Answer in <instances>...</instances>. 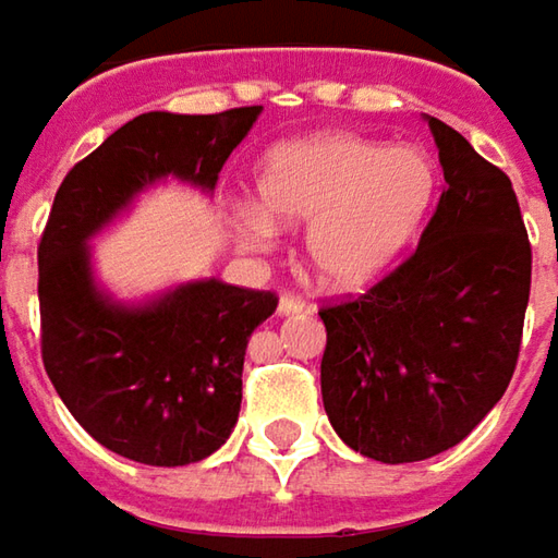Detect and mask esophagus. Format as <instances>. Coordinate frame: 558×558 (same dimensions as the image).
<instances>
[{"mask_svg": "<svg viewBox=\"0 0 558 558\" xmlns=\"http://www.w3.org/2000/svg\"><path fill=\"white\" fill-rule=\"evenodd\" d=\"M304 311H307V304H304L301 298H294V294H282V298H279V307H276L279 316H294V313Z\"/></svg>", "mask_w": 558, "mask_h": 558, "instance_id": "obj_1", "label": "esophagus"}]
</instances>
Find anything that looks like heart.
<instances>
[{
    "label": "heart",
    "instance_id": "1",
    "mask_svg": "<svg viewBox=\"0 0 558 558\" xmlns=\"http://www.w3.org/2000/svg\"><path fill=\"white\" fill-rule=\"evenodd\" d=\"M438 192V167L418 145L356 133H313L269 148L257 167L260 204L235 217L247 247L279 226H307L304 254L319 286L363 291L413 251Z\"/></svg>",
    "mask_w": 558,
    "mask_h": 558
}]
</instances>
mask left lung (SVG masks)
<instances>
[{
  "mask_svg": "<svg viewBox=\"0 0 558 558\" xmlns=\"http://www.w3.org/2000/svg\"><path fill=\"white\" fill-rule=\"evenodd\" d=\"M447 189L416 254L363 298L326 307L323 407L369 460L418 462L457 447L512 378L531 245L512 183L438 118Z\"/></svg>",
  "mask_w": 558,
  "mask_h": 558,
  "instance_id": "8db88e82",
  "label": "left lung"
}]
</instances>
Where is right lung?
I'll list each match as a JSON object with an SVG mask.
<instances>
[{
  "instance_id": "1",
  "label": "right lung",
  "mask_w": 558,
  "mask_h": 558,
  "mask_svg": "<svg viewBox=\"0 0 558 558\" xmlns=\"http://www.w3.org/2000/svg\"><path fill=\"white\" fill-rule=\"evenodd\" d=\"M260 111L140 114L54 195L39 242L43 363L71 416L118 457L189 465L223 447L239 422L247 338L276 298L214 276L120 298L98 279L93 242L167 180L210 198Z\"/></svg>"
}]
</instances>
